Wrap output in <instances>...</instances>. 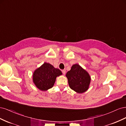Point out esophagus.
I'll list each match as a JSON object with an SVG mask.
<instances>
[{
	"label": "esophagus",
	"mask_w": 126,
	"mask_h": 126,
	"mask_svg": "<svg viewBox=\"0 0 126 126\" xmlns=\"http://www.w3.org/2000/svg\"><path fill=\"white\" fill-rule=\"evenodd\" d=\"M62 72H63V75H65V74H66V70H63Z\"/></svg>",
	"instance_id": "34e87169"
}]
</instances>
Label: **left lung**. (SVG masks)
<instances>
[{
	"instance_id": "left-lung-1",
	"label": "left lung",
	"mask_w": 126,
	"mask_h": 126,
	"mask_svg": "<svg viewBox=\"0 0 126 126\" xmlns=\"http://www.w3.org/2000/svg\"><path fill=\"white\" fill-rule=\"evenodd\" d=\"M70 88L78 94H82L89 89L91 81L90 76L79 64L72 66L70 70L66 75Z\"/></svg>"
}]
</instances>
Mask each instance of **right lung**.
<instances>
[{
	"mask_svg": "<svg viewBox=\"0 0 126 126\" xmlns=\"http://www.w3.org/2000/svg\"><path fill=\"white\" fill-rule=\"evenodd\" d=\"M62 72L52 64L44 63L34 71L32 81L34 85L40 90L45 91L54 86L57 77L62 75Z\"/></svg>",
	"mask_w": 126,
	"mask_h": 126,
	"instance_id": "1",
	"label": "right lung"
}]
</instances>
